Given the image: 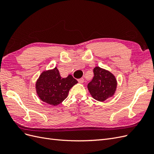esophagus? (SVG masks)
<instances>
[{"label":"esophagus","instance_id":"34e87169","mask_svg":"<svg viewBox=\"0 0 154 154\" xmlns=\"http://www.w3.org/2000/svg\"><path fill=\"white\" fill-rule=\"evenodd\" d=\"M78 82L80 83H83V82H84V79H83V78H82L78 79Z\"/></svg>","mask_w":154,"mask_h":154}]
</instances>
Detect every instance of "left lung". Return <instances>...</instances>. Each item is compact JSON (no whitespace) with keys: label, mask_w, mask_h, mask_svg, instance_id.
I'll return each instance as SVG.
<instances>
[{"label":"left lung","mask_w":154,"mask_h":154,"mask_svg":"<svg viewBox=\"0 0 154 154\" xmlns=\"http://www.w3.org/2000/svg\"><path fill=\"white\" fill-rule=\"evenodd\" d=\"M94 77L87 88L94 99L103 102L112 96L117 88V80L113 74L100 67H94Z\"/></svg>","instance_id":"obj_1"}]
</instances>
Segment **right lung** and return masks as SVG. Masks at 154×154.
Wrapping results in <instances>:
<instances>
[{
  "instance_id": "right-lung-1",
  "label": "right lung",
  "mask_w": 154,
  "mask_h": 154,
  "mask_svg": "<svg viewBox=\"0 0 154 154\" xmlns=\"http://www.w3.org/2000/svg\"><path fill=\"white\" fill-rule=\"evenodd\" d=\"M78 83L72 75L61 77L57 67L44 71L36 83V91L40 99L57 106L66 98L69 90Z\"/></svg>"
}]
</instances>
